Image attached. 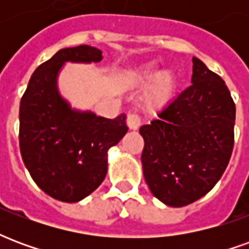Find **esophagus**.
Returning <instances> with one entry per match:
<instances>
[{"instance_id": "1", "label": "esophagus", "mask_w": 249, "mask_h": 249, "mask_svg": "<svg viewBox=\"0 0 249 249\" xmlns=\"http://www.w3.org/2000/svg\"><path fill=\"white\" fill-rule=\"evenodd\" d=\"M126 125L132 130L139 129V126L141 125V119L137 114H128L126 116Z\"/></svg>"}]
</instances>
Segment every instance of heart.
<instances>
[{
    "label": "heart",
    "mask_w": 249,
    "mask_h": 249,
    "mask_svg": "<svg viewBox=\"0 0 249 249\" xmlns=\"http://www.w3.org/2000/svg\"><path fill=\"white\" fill-rule=\"evenodd\" d=\"M152 82L144 94V104L149 109H160L165 107L175 93V78L171 73H160L153 66H146L140 71L132 73L129 81L135 85H145Z\"/></svg>",
    "instance_id": "obj_1"
}]
</instances>
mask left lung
<instances>
[{
  "instance_id": "obj_1",
  "label": "left lung",
  "mask_w": 249,
  "mask_h": 249,
  "mask_svg": "<svg viewBox=\"0 0 249 249\" xmlns=\"http://www.w3.org/2000/svg\"><path fill=\"white\" fill-rule=\"evenodd\" d=\"M192 85L142 125V172L153 196L184 207L212 189L230 162L236 107L224 80L193 57Z\"/></svg>"
}]
</instances>
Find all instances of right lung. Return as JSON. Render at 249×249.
<instances>
[{"mask_svg":"<svg viewBox=\"0 0 249 249\" xmlns=\"http://www.w3.org/2000/svg\"><path fill=\"white\" fill-rule=\"evenodd\" d=\"M101 51L80 45L58 51L32 74L19 104V151L36 184L56 200L76 203L97 189L107 171V153L128 130L116 119L71 110L57 92L64 62H98Z\"/></svg>","mask_w":249,"mask_h":249,"instance_id":"right-lung-1","label":"right lung"}]
</instances>
